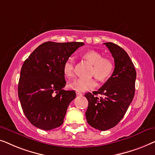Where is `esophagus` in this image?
I'll return each mask as SVG.
<instances>
[{
    "instance_id": "34e87169",
    "label": "esophagus",
    "mask_w": 155,
    "mask_h": 155,
    "mask_svg": "<svg viewBox=\"0 0 155 155\" xmlns=\"http://www.w3.org/2000/svg\"><path fill=\"white\" fill-rule=\"evenodd\" d=\"M76 94H77V95H82V93L77 91V92H76Z\"/></svg>"
}]
</instances>
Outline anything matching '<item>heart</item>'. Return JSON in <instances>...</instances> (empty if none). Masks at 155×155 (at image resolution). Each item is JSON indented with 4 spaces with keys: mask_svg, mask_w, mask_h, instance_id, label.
I'll return each instance as SVG.
<instances>
[{
    "mask_svg": "<svg viewBox=\"0 0 155 155\" xmlns=\"http://www.w3.org/2000/svg\"><path fill=\"white\" fill-rule=\"evenodd\" d=\"M83 58L93 64L91 75L100 81H106L111 77L114 71V64L110 59L103 58L99 52L89 51L83 54ZM64 77L70 78L74 74V62L72 58H68L62 65ZM97 86L94 78H77L69 84V87L78 92H86L93 90Z\"/></svg>",
    "mask_w": 155,
    "mask_h": 155,
    "instance_id": "b5f03b06",
    "label": "heart"
}]
</instances>
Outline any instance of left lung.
<instances>
[{
  "label": "left lung",
  "mask_w": 155,
  "mask_h": 155,
  "mask_svg": "<svg viewBox=\"0 0 155 155\" xmlns=\"http://www.w3.org/2000/svg\"><path fill=\"white\" fill-rule=\"evenodd\" d=\"M104 44L114 59V70L98 91L85 94L88 101L87 122L100 130L113 128L123 118L134 99L136 78L134 64L126 52L115 43Z\"/></svg>",
  "instance_id": "8db88e82"
}]
</instances>
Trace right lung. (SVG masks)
I'll return each instance as SVG.
<instances>
[{"label": "right lung", "mask_w": 155, "mask_h": 155, "mask_svg": "<svg viewBox=\"0 0 155 155\" xmlns=\"http://www.w3.org/2000/svg\"><path fill=\"white\" fill-rule=\"evenodd\" d=\"M81 42L48 41L34 50L21 67L18 96L28 120L45 130L63 124L69 104L76 97L74 91H65L63 63Z\"/></svg>", "instance_id": "obj_1"}]
</instances>
